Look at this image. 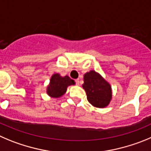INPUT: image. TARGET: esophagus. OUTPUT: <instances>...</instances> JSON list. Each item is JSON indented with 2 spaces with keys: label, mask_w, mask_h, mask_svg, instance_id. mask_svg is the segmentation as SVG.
<instances>
[{
  "label": "esophagus",
  "mask_w": 151,
  "mask_h": 151,
  "mask_svg": "<svg viewBox=\"0 0 151 151\" xmlns=\"http://www.w3.org/2000/svg\"><path fill=\"white\" fill-rule=\"evenodd\" d=\"M75 83H76V85L79 86V85H80V80H79V79H77V80H75Z\"/></svg>",
  "instance_id": "1"
}]
</instances>
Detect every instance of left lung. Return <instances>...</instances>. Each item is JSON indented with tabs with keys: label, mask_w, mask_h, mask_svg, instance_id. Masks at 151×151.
<instances>
[{
	"label": "left lung",
	"mask_w": 151,
	"mask_h": 151,
	"mask_svg": "<svg viewBox=\"0 0 151 151\" xmlns=\"http://www.w3.org/2000/svg\"><path fill=\"white\" fill-rule=\"evenodd\" d=\"M83 81V88L86 93L88 102L95 107L107 106L112 99V88L109 83L95 71L86 73Z\"/></svg>",
	"instance_id": "8db88e82"
}]
</instances>
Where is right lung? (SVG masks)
<instances>
[{
    "mask_svg": "<svg viewBox=\"0 0 151 151\" xmlns=\"http://www.w3.org/2000/svg\"><path fill=\"white\" fill-rule=\"evenodd\" d=\"M75 83L68 76L62 77L59 74L52 75L50 80V84L47 88V95L51 98H57L63 96L66 92L68 86L74 85Z\"/></svg>",
    "mask_w": 151,
    "mask_h": 151,
    "instance_id": "obj_1",
    "label": "right lung"
}]
</instances>
